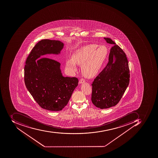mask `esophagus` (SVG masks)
<instances>
[{"mask_svg":"<svg viewBox=\"0 0 158 158\" xmlns=\"http://www.w3.org/2000/svg\"><path fill=\"white\" fill-rule=\"evenodd\" d=\"M84 82H85V80L84 79H83V78H81V79H80V81H79V83L80 84H82V83H83Z\"/></svg>","mask_w":158,"mask_h":158,"instance_id":"obj_1","label":"esophagus"}]
</instances>
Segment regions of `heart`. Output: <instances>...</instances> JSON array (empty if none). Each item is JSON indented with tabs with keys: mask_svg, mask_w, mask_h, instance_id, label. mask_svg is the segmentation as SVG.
Instances as JSON below:
<instances>
[{
	"mask_svg": "<svg viewBox=\"0 0 158 158\" xmlns=\"http://www.w3.org/2000/svg\"><path fill=\"white\" fill-rule=\"evenodd\" d=\"M90 44L82 46L73 53L72 58L68 59L66 69L70 72L77 71L76 64L82 66L81 72L85 77L91 78L99 73L107 56V48Z\"/></svg>",
	"mask_w": 158,
	"mask_h": 158,
	"instance_id": "obj_1",
	"label": "heart"
}]
</instances>
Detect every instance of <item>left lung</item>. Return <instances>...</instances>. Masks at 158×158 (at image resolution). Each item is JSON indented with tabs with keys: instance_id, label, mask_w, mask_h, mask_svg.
I'll return each instance as SVG.
<instances>
[{
	"instance_id": "obj_1",
	"label": "left lung",
	"mask_w": 158,
	"mask_h": 158,
	"mask_svg": "<svg viewBox=\"0 0 158 158\" xmlns=\"http://www.w3.org/2000/svg\"><path fill=\"white\" fill-rule=\"evenodd\" d=\"M104 39L113 46L107 64L91 84V101L101 109L114 106L118 103L130 80L128 62L125 52L112 39Z\"/></svg>"
}]
</instances>
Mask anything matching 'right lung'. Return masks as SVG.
I'll return each mask as SVG.
<instances>
[{"label":"right lung","mask_w":158,"mask_h":158,"mask_svg":"<svg viewBox=\"0 0 158 158\" xmlns=\"http://www.w3.org/2000/svg\"><path fill=\"white\" fill-rule=\"evenodd\" d=\"M64 45L57 40H41L31 50L24 67L27 89L40 107L49 111L62 110L78 85L76 77L63 76L58 62L44 57L59 55Z\"/></svg>","instance_id":"1"}]
</instances>
